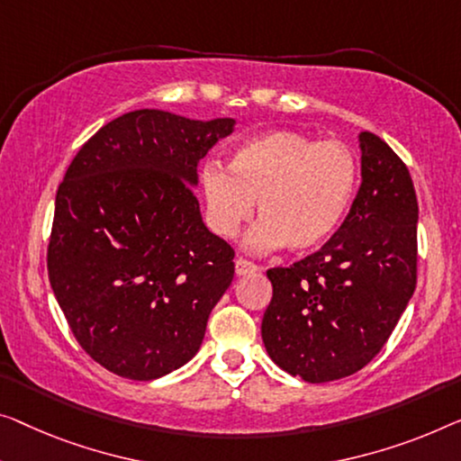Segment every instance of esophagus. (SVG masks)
Returning a JSON list of instances; mask_svg holds the SVG:
<instances>
[{"label": "esophagus", "instance_id": "1", "mask_svg": "<svg viewBox=\"0 0 461 461\" xmlns=\"http://www.w3.org/2000/svg\"><path fill=\"white\" fill-rule=\"evenodd\" d=\"M254 271H258L257 265L249 263V260H244V258H236V275H240V277H242V275L254 273Z\"/></svg>", "mask_w": 461, "mask_h": 461}]
</instances>
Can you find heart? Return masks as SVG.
Segmentation results:
<instances>
[{
	"instance_id": "heart-1",
	"label": "heart",
	"mask_w": 461,
	"mask_h": 461,
	"mask_svg": "<svg viewBox=\"0 0 461 461\" xmlns=\"http://www.w3.org/2000/svg\"><path fill=\"white\" fill-rule=\"evenodd\" d=\"M201 188L211 230L233 238L257 203L260 223L249 246L306 252L327 242L358 188V157L343 140L271 130L238 144L230 167L203 165Z\"/></svg>"
}]
</instances>
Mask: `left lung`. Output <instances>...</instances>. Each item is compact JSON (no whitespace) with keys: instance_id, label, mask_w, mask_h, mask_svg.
I'll return each instance as SVG.
<instances>
[{"instance_id":"8db88e82","label":"left lung","mask_w":461,"mask_h":461,"mask_svg":"<svg viewBox=\"0 0 461 461\" xmlns=\"http://www.w3.org/2000/svg\"><path fill=\"white\" fill-rule=\"evenodd\" d=\"M360 150L362 184L341 228L321 250L267 271V354L308 383L366 366L416 290L418 201L410 171L373 132H360Z\"/></svg>"}]
</instances>
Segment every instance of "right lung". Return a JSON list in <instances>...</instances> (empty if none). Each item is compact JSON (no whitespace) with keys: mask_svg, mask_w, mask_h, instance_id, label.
I'll use <instances>...</instances> for the list:
<instances>
[{"mask_svg":"<svg viewBox=\"0 0 461 461\" xmlns=\"http://www.w3.org/2000/svg\"><path fill=\"white\" fill-rule=\"evenodd\" d=\"M231 118L123 113L74 157L55 196L47 271L80 348L150 381L186 364L233 279V249L203 223L198 161Z\"/></svg>","mask_w":461,"mask_h":461,"instance_id":"add662e5","label":"right lung"}]
</instances>
